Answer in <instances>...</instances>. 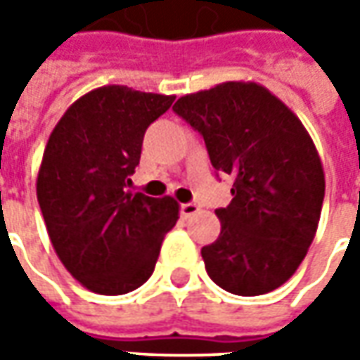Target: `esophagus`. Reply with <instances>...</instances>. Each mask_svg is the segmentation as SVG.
I'll use <instances>...</instances> for the list:
<instances>
[{
  "instance_id": "obj_1",
  "label": "esophagus",
  "mask_w": 360,
  "mask_h": 360,
  "mask_svg": "<svg viewBox=\"0 0 360 360\" xmlns=\"http://www.w3.org/2000/svg\"><path fill=\"white\" fill-rule=\"evenodd\" d=\"M200 212V206L194 204V202H186V204H180V214L182 218H190V216L198 214Z\"/></svg>"
}]
</instances>
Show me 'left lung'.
<instances>
[{
	"label": "left lung",
	"instance_id": "obj_1",
	"mask_svg": "<svg viewBox=\"0 0 360 360\" xmlns=\"http://www.w3.org/2000/svg\"><path fill=\"white\" fill-rule=\"evenodd\" d=\"M174 112L204 138L216 172L234 178L220 236L202 248L208 276L240 297L298 269L325 200L323 164L300 120L258 84L226 82L180 98Z\"/></svg>",
	"mask_w": 360,
	"mask_h": 360
}]
</instances>
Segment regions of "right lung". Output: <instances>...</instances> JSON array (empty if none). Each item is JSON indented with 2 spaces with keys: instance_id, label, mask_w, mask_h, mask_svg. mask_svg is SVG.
Segmentation results:
<instances>
[{
  "instance_id": "obj_1",
  "label": "right lung",
  "mask_w": 360,
  "mask_h": 360,
  "mask_svg": "<svg viewBox=\"0 0 360 360\" xmlns=\"http://www.w3.org/2000/svg\"><path fill=\"white\" fill-rule=\"evenodd\" d=\"M172 102L174 96L104 86L70 105L49 136L37 202L53 250L91 292L142 286L178 220L174 198L126 190L148 126Z\"/></svg>"
}]
</instances>
